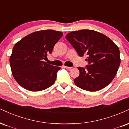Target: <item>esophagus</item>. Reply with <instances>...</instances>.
I'll list each match as a JSON object with an SVG mask.
<instances>
[{
	"label": "esophagus",
	"mask_w": 129,
	"mask_h": 129,
	"mask_svg": "<svg viewBox=\"0 0 129 129\" xmlns=\"http://www.w3.org/2000/svg\"><path fill=\"white\" fill-rule=\"evenodd\" d=\"M63 68H66V69H72V67H69V66H63Z\"/></svg>",
	"instance_id": "obj_1"
}]
</instances>
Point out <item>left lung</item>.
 <instances>
[{"label": "left lung", "instance_id": "left-lung-1", "mask_svg": "<svg viewBox=\"0 0 129 129\" xmlns=\"http://www.w3.org/2000/svg\"><path fill=\"white\" fill-rule=\"evenodd\" d=\"M80 57L86 55V69L79 67V75L74 79L82 90L97 91L104 88L115 77L121 59L118 47L102 33L92 30L71 31L66 36Z\"/></svg>", "mask_w": 129, "mask_h": 129}]
</instances>
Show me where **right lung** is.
I'll use <instances>...</instances> for the list:
<instances>
[{
    "label": "right lung",
    "mask_w": 129,
    "mask_h": 129,
    "mask_svg": "<svg viewBox=\"0 0 129 129\" xmlns=\"http://www.w3.org/2000/svg\"><path fill=\"white\" fill-rule=\"evenodd\" d=\"M62 36L61 31L44 30L31 33L16 43L9 62L19 85L29 91H39L54 84L60 68L47 64L44 60Z\"/></svg>",
    "instance_id": "add662e5"
}]
</instances>
